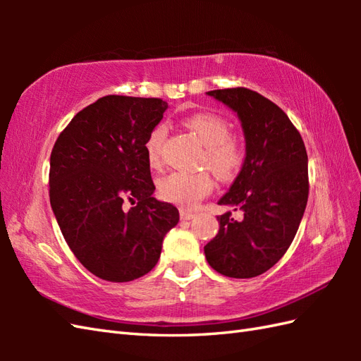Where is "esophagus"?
<instances>
[{"mask_svg":"<svg viewBox=\"0 0 361 361\" xmlns=\"http://www.w3.org/2000/svg\"><path fill=\"white\" fill-rule=\"evenodd\" d=\"M180 217L181 220H192L195 217V214L192 211H186V209H181L180 211Z\"/></svg>","mask_w":361,"mask_h":361,"instance_id":"obj_1","label":"esophagus"}]
</instances>
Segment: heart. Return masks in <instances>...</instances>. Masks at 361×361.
Listing matches in <instances>:
<instances>
[{"label":"heart","mask_w":361,"mask_h":361,"mask_svg":"<svg viewBox=\"0 0 361 361\" xmlns=\"http://www.w3.org/2000/svg\"><path fill=\"white\" fill-rule=\"evenodd\" d=\"M185 124L192 130L204 145L203 163L206 167L224 180H229L240 171L243 164V147L231 135L229 122L214 113H197L189 116ZM167 128L164 124L153 127L144 142V153L150 167L161 163V147L166 140ZM214 180L208 172L186 173L172 172L158 180V194L163 200L175 203L181 208L194 206L211 194Z\"/></svg>","instance_id":"1"}]
</instances>
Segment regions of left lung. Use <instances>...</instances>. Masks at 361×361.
I'll use <instances>...</instances> for the list:
<instances>
[{"label":"left lung","mask_w":361,"mask_h":361,"mask_svg":"<svg viewBox=\"0 0 361 361\" xmlns=\"http://www.w3.org/2000/svg\"><path fill=\"white\" fill-rule=\"evenodd\" d=\"M233 110L245 136V159L219 204L240 209L217 217L219 233L204 247L208 264L228 278L265 273L286 255L309 197L307 152L301 135L278 105L248 88L206 93Z\"/></svg>","instance_id":"1"}]
</instances>
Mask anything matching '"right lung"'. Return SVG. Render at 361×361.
<instances>
[{
	"instance_id": "right-lung-1",
	"label": "right lung",
	"mask_w": 361,
	"mask_h": 361,
	"mask_svg": "<svg viewBox=\"0 0 361 361\" xmlns=\"http://www.w3.org/2000/svg\"><path fill=\"white\" fill-rule=\"evenodd\" d=\"M167 106L155 97L105 96L75 114L54 144L52 212L74 256L104 281L147 274L180 220L173 204L153 197L144 153Z\"/></svg>"
}]
</instances>
